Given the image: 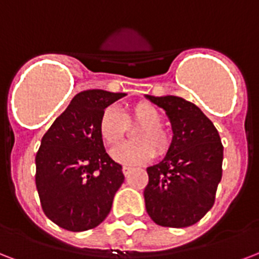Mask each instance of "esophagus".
I'll return each mask as SVG.
<instances>
[{
    "instance_id": "34e87169",
    "label": "esophagus",
    "mask_w": 259,
    "mask_h": 259,
    "mask_svg": "<svg viewBox=\"0 0 259 259\" xmlns=\"http://www.w3.org/2000/svg\"><path fill=\"white\" fill-rule=\"evenodd\" d=\"M132 167H130V166H123V173L124 176H128V174L131 173Z\"/></svg>"
}]
</instances>
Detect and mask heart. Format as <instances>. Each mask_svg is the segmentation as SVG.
<instances>
[{"instance_id": "obj_1", "label": "heart", "mask_w": 259, "mask_h": 259, "mask_svg": "<svg viewBox=\"0 0 259 259\" xmlns=\"http://www.w3.org/2000/svg\"><path fill=\"white\" fill-rule=\"evenodd\" d=\"M161 112L148 102H138L130 105L123 113L116 108H107L102 112L98 123V132L104 143L115 147L123 142L128 128H135L134 139L113 150L116 161L128 165H138L150 161L157 151L158 155L167 152L171 144L170 132L161 125Z\"/></svg>"}]
</instances>
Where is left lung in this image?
<instances>
[{
  "mask_svg": "<svg viewBox=\"0 0 259 259\" xmlns=\"http://www.w3.org/2000/svg\"><path fill=\"white\" fill-rule=\"evenodd\" d=\"M147 98L165 109L174 136L166 157L147 167L146 209L158 226L189 227L215 204L223 144L213 123L194 104L177 96Z\"/></svg>",
  "mask_w": 259,
  "mask_h": 259,
  "instance_id": "obj_1",
  "label": "left lung"
}]
</instances>
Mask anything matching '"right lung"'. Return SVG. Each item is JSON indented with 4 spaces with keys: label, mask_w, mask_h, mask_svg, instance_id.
Returning <instances> with one entry per match:
<instances>
[{
    "label": "right lung",
    "mask_w": 259,
    "mask_h": 259,
    "mask_svg": "<svg viewBox=\"0 0 259 259\" xmlns=\"http://www.w3.org/2000/svg\"><path fill=\"white\" fill-rule=\"evenodd\" d=\"M125 93L83 90L44 134L36 154V189L44 215L69 231H86L107 218L124 182L123 167L105 151L102 112Z\"/></svg>",
    "instance_id": "add662e5"
}]
</instances>
